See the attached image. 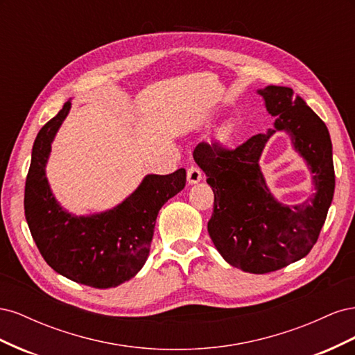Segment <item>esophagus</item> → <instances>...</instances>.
<instances>
[{
    "label": "esophagus",
    "mask_w": 355,
    "mask_h": 355,
    "mask_svg": "<svg viewBox=\"0 0 355 355\" xmlns=\"http://www.w3.org/2000/svg\"><path fill=\"white\" fill-rule=\"evenodd\" d=\"M187 180H188V184H189V185H196V184H198V182H201V180H202V173H201V170H200L198 167H196V166H191V167L188 168Z\"/></svg>",
    "instance_id": "1"
}]
</instances>
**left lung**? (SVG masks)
Listing matches in <instances>:
<instances>
[{
    "label": "left lung",
    "instance_id": "8db88e82",
    "mask_svg": "<svg viewBox=\"0 0 355 355\" xmlns=\"http://www.w3.org/2000/svg\"><path fill=\"white\" fill-rule=\"evenodd\" d=\"M274 128L256 135L235 149L198 144L194 159L214 194L207 223L216 250L241 271L266 274L305 257L323 228L335 192L331 141L326 124L290 87L257 90ZM291 137L307 163L315 194L304 203L278 202L259 164L266 142L277 132Z\"/></svg>",
    "mask_w": 355,
    "mask_h": 355
}]
</instances>
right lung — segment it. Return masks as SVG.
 Returning <instances> with one entry per match:
<instances>
[{
	"instance_id": "right-lung-1",
	"label": "right lung",
	"mask_w": 355,
	"mask_h": 355,
	"mask_svg": "<svg viewBox=\"0 0 355 355\" xmlns=\"http://www.w3.org/2000/svg\"><path fill=\"white\" fill-rule=\"evenodd\" d=\"M65 102L42 125L32 146L25 185V216L40 253L58 274L96 288L116 287L142 270L159 209L185 188L187 171L146 175L115 207L92 214L68 211L46 175L51 144L71 111Z\"/></svg>"
}]
</instances>
